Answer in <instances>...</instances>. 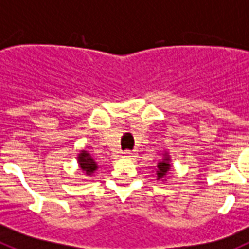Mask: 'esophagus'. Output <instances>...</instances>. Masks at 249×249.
<instances>
[{
  "label": "esophagus",
  "instance_id": "34e87169",
  "mask_svg": "<svg viewBox=\"0 0 249 249\" xmlns=\"http://www.w3.org/2000/svg\"><path fill=\"white\" fill-rule=\"evenodd\" d=\"M136 155H138V153H136V152H135V151L123 152V157H124V159H128V160L135 159V157H136Z\"/></svg>",
  "mask_w": 249,
  "mask_h": 249
}]
</instances>
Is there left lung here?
<instances>
[{
    "label": "left lung",
    "mask_w": 249,
    "mask_h": 249,
    "mask_svg": "<svg viewBox=\"0 0 249 249\" xmlns=\"http://www.w3.org/2000/svg\"><path fill=\"white\" fill-rule=\"evenodd\" d=\"M156 170V180H166V175L171 170V159L170 155L165 152L162 155V159L160 160L157 166H155Z\"/></svg>",
    "instance_id": "obj_1"
}]
</instances>
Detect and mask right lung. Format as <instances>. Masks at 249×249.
I'll list each match as a JSON object with an SVG mask.
<instances>
[{
    "mask_svg": "<svg viewBox=\"0 0 249 249\" xmlns=\"http://www.w3.org/2000/svg\"><path fill=\"white\" fill-rule=\"evenodd\" d=\"M78 165L80 167V170L86 175H88V177L97 170V163L94 162L93 157L88 152L84 151V149L78 155Z\"/></svg>",
    "mask_w": 249,
    "mask_h": 249,
    "instance_id": "add662e5",
    "label": "right lung"
}]
</instances>
